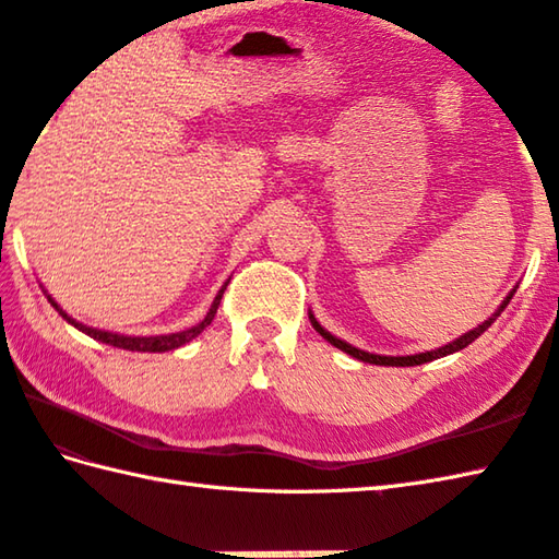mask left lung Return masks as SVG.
<instances>
[{
    "instance_id": "left-lung-1",
    "label": "left lung",
    "mask_w": 559,
    "mask_h": 559,
    "mask_svg": "<svg viewBox=\"0 0 559 559\" xmlns=\"http://www.w3.org/2000/svg\"><path fill=\"white\" fill-rule=\"evenodd\" d=\"M514 298V290L507 295V300L500 305V310H497L488 322H483L478 329H473V331H468V334H463L461 338H456V341H451L449 346H442V348H437V350H430V353H418V355H406V358H386V355H374V353H365V350H360V348H353L350 343H346V341H341V338H336V336H331L329 331H324L322 326L317 324V319L310 314V322H312V326L319 331V334H322L331 346H336V348H341L343 353H348V355H353V358H358V360H362V362H372V365H391V367H413V365H423V362H430V360H437V358H444V355H449V353H456V350H461V348H466L468 343H473L476 341L480 334H485V331L490 329V324L495 322L497 317H500L502 312H504V307L509 305V300Z\"/></svg>"
}]
</instances>
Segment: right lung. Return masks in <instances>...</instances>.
I'll list each match as a JSON object with an SVG mask.
<instances>
[{"mask_svg":"<svg viewBox=\"0 0 559 559\" xmlns=\"http://www.w3.org/2000/svg\"><path fill=\"white\" fill-rule=\"evenodd\" d=\"M225 286H228V283H225ZM225 286L218 290L216 300H213L209 314H206L204 319H201V322H199L197 326H192V329H185V331H177V334H168V336H146V338H144V336H120V334H110V331H100V329H91V326H86V324H79V322H74V319H71V317H67L62 310H59L57 302H55L52 298H47V300L52 302L55 310H57L59 314H62L69 324H74L79 331H83V334H88L91 338H98V341H103V343H108V346L124 348V350H139V353H165V350H175V348L185 346V343H189V341H192L194 336H199L201 331H204V329L211 324V319H213V314H216L218 305H221V298H223V293H225Z\"/></svg>","mask_w":559,"mask_h":559,"instance_id":"obj_1","label":"right lung"}]
</instances>
